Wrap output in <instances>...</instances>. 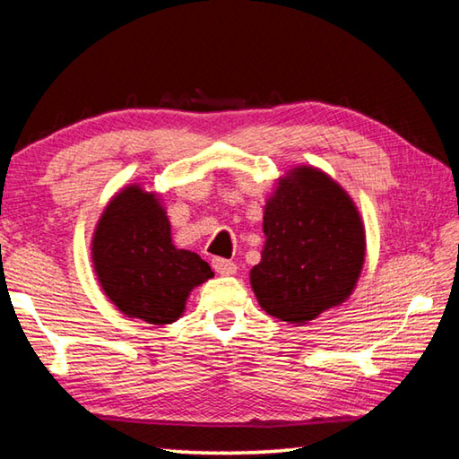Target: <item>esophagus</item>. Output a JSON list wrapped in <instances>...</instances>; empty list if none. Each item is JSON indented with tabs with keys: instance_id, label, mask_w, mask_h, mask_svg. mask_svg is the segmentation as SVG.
Returning a JSON list of instances; mask_svg holds the SVG:
<instances>
[{
	"instance_id": "1",
	"label": "esophagus",
	"mask_w": 459,
	"mask_h": 459,
	"mask_svg": "<svg viewBox=\"0 0 459 459\" xmlns=\"http://www.w3.org/2000/svg\"><path fill=\"white\" fill-rule=\"evenodd\" d=\"M212 267H214L216 273H221V275H235L237 273L235 263L227 261V259H214Z\"/></svg>"
}]
</instances>
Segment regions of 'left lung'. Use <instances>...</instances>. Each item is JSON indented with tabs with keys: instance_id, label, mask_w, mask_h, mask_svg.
Listing matches in <instances>:
<instances>
[{
	"instance_id": "obj_1",
	"label": "left lung",
	"mask_w": 459,
	"mask_h": 459,
	"mask_svg": "<svg viewBox=\"0 0 459 459\" xmlns=\"http://www.w3.org/2000/svg\"><path fill=\"white\" fill-rule=\"evenodd\" d=\"M265 245L251 269L259 306L304 325L351 298L364 267L367 232L342 186L320 168L295 166L263 208Z\"/></svg>"
}]
</instances>
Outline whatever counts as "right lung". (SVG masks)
<instances>
[{"mask_svg":"<svg viewBox=\"0 0 459 459\" xmlns=\"http://www.w3.org/2000/svg\"><path fill=\"white\" fill-rule=\"evenodd\" d=\"M92 269L123 316L172 324L194 287L214 277L196 253L178 248L172 224L155 192L129 184L108 200L91 240Z\"/></svg>","mask_w":459,"mask_h":459,"instance_id":"1","label":"right lung"}]
</instances>
